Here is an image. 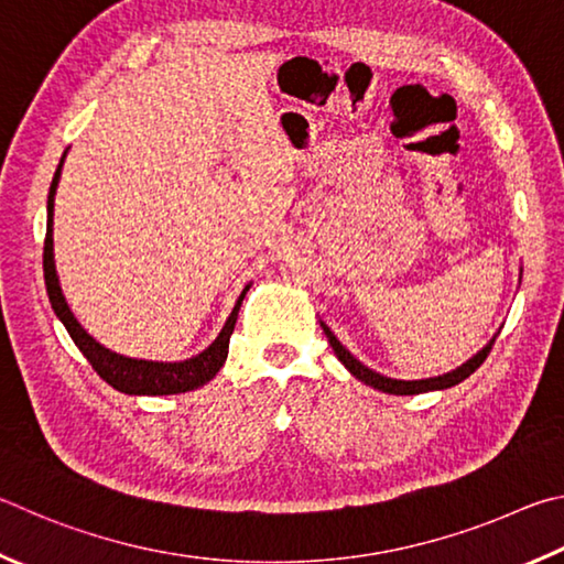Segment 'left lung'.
<instances>
[{"instance_id":"1","label":"left lung","mask_w":564,"mask_h":564,"mask_svg":"<svg viewBox=\"0 0 564 564\" xmlns=\"http://www.w3.org/2000/svg\"><path fill=\"white\" fill-rule=\"evenodd\" d=\"M322 329H324V334H327V339H329V344H332V349H334V354H337L339 357V361L344 364V367H347L354 377H357L359 381H364V383H369V387H373V389H379V391H383V393H393V397H413V393H423V391H438V389H451V387H456V383H460L463 379H468L473 371H476L482 361L488 359V354H490V349H492V344H496V337H492L486 347H482L476 357L473 359H468L466 364H463V367H458V369H453V371H448V373H443V377H433V379H419V381H401V379H389V377H381V373H377V371H371L369 367H364V364L359 361V359H354L351 357V351L349 349H344L341 347V341L334 337V332L327 327V324L322 322Z\"/></svg>"}]
</instances>
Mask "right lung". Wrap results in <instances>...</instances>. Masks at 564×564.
<instances>
[{
    "label": "right lung",
    "mask_w": 564,
    "mask_h": 564,
    "mask_svg": "<svg viewBox=\"0 0 564 564\" xmlns=\"http://www.w3.org/2000/svg\"><path fill=\"white\" fill-rule=\"evenodd\" d=\"M66 158V153H64ZM62 163H58L52 187H48V200H46V240H44V282H46V292H48V302L56 312V317L64 322L66 332L72 334L74 344L78 351L84 354L91 364L94 371L101 377L106 383H111L116 391L121 393H131V397H167V393H185L193 391L203 383L210 381L217 371L223 369V364L227 359V349H230V337L235 332V322H237V312H240V304L245 300L250 284L242 290L240 300H237L235 310L230 317H227L223 332L217 334V339L207 347L205 351L197 354L193 359L185 361H145V359H131L123 357V354H116L111 349H106L104 344H98L91 334H88L78 319L74 317V312L68 310L66 297L62 292V284H58L56 276V264H54V195H56V185L58 177H62Z\"/></svg>",
    "instance_id": "add662e5"
}]
</instances>
